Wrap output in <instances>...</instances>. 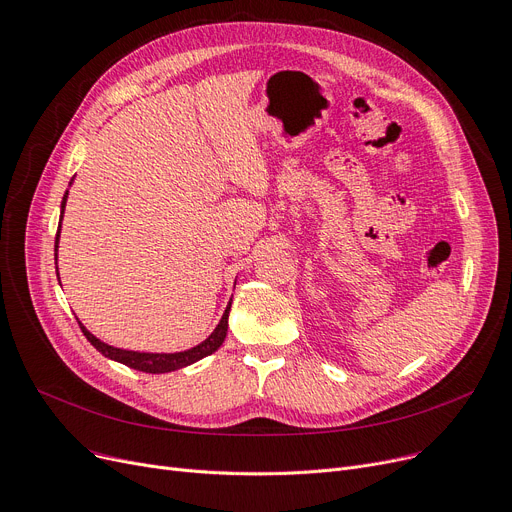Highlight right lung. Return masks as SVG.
Wrapping results in <instances>:
<instances>
[{
	"instance_id": "right-lung-1",
	"label": "right lung",
	"mask_w": 512,
	"mask_h": 512,
	"mask_svg": "<svg viewBox=\"0 0 512 512\" xmlns=\"http://www.w3.org/2000/svg\"><path fill=\"white\" fill-rule=\"evenodd\" d=\"M66 200H68V190H66L64 200H62V215H59V225H57V235H55V262H57L59 233H62V219H64V210H66ZM57 279H59V273H57ZM229 310H231V302L227 304L223 318L219 320V324H217V328L213 330V333L208 335V339H204L200 345H196L192 349L175 351V353H144V351H128V349L111 347V345L103 343L101 339H97L93 333H90V330H86V326L80 320H78V324L82 328L84 337L90 341V345H93L97 351H101L105 357L113 359V362H119V364H124V366L134 368V370H140V372H146V374H165V372L186 368V366L198 362V359H202V357H206L210 353H215L223 345V341L227 337Z\"/></svg>"
}]
</instances>
